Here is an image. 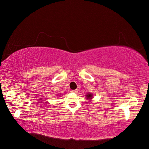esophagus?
Instances as JSON below:
<instances>
[{
	"instance_id": "esophagus-1",
	"label": "esophagus",
	"mask_w": 149,
	"mask_h": 149,
	"mask_svg": "<svg viewBox=\"0 0 149 149\" xmlns=\"http://www.w3.org/2000/svg\"><path fill=\"white\" fill-rule=\"evenodd\" d=\"M72 92L74 93H78V89H75V90H73Z\"/></svg>"
}]
</instances>
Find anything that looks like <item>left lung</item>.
I'll return each instance as SVG.
<instances>
[{
    "label": "left lung",
    "mask_w": 149,
    "mask_h": 149,
    "mask_svg": "<svg viewBox=\"0 0 149 149\" xmlns=\"http://www.w3.org/2000/svg\"><path fill=\"white\" fill-rule=\"evenodd\" d=\"M92 96H93V94H88L86 95V97L88 100H91V99L92 98Z\"/></svg>",
    "instance_id": "obj_1"
}]
</instances>
